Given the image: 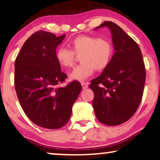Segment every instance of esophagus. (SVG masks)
<instances>
[{
	"mask_svg": "<svg viewBox=\"0 0 160 160\" xmlns=\"http://www.w3.org/2000/svg\"><path fill=\"white\" fill-rule=\"evenodd\" d=\"M82 89H87V87H88V84H87V83H84V82H82Z\"/></svg>",
	"mask_w": 160,
	"mask_h": 160,
	"instance_id": "34e87169",
	"label": "esophagus"
}]
</instances>
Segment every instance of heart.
Masks as SVG:
<instances>
[{
    "instance_id": "obj_1",
    "label": "heart",
    "mask_w": 160,
    "mask_h": 160,
    "mask_svg": "<svg viewBox=\"0 0 160 160\" xmlns=\"http://www.w3.org/2000/svg\"><path fill=\"white\" fill-rule=\"evenodd\" d=\"M71 49L60 47L56 50V59L64 68H72L75 54L80 55V62L70 73L71 80L83 82L92 75L94 70L106 68L113 54V47L108 40L94 36H79L71 41Z\"/></svg>"
}]
</instances>
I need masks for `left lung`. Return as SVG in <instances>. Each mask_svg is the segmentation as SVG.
<instances>
[{"mask_svg": "<svg viewBox=\"0 0 160 160\" xmlns=\"http://www.w3.org/2000/svg\"><path fill=\"white\" fill-rule=\"evenodd\" d=\"M108 27L114 54L98 77L91 81L92 106L96 117L108 126L121 124L137 111L146 81V68L138 43L119 26L106 21L95 29Z\"/></svg>", "mask_w": 160, "mask_h": 160, "instance_id": "8db88e82", "label": "left lung"}]
</instances>
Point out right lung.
Returning <instances> with one entry per match:
<instances>
[{"label": "right lung", "instance_id": "1", "mask_svg": "<svg viewBox=\"0 0 160 160\" xmlns=\"http://www.w3.org/2000/svg\"><path fill=\"white\" fill-rule=\"evenodd\" d=\"M65 37L36 32L23 44L14 65L15 89L24 112L36 125L52 130L67 124L82 90L76 81L58 87L67 78L55 56Z\"/></svg>", "mask_w": 160, "mask_h": 160}]
</instances>
